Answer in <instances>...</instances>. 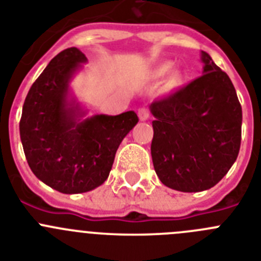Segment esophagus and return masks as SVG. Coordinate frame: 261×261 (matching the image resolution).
Segmentation results:
<instances>
[{"mask_svg": "<svg viewBox=\"0 0 261 261\" xmlns=\"http://www.w3.org/2000/svg\"><path fill=\"white\" fill-rule=\"evenodd\" d=\"M138 117H140L141 121H145V120H147L150 117V112H149L147 108H140V110H138Z\"/></svg>", "mask_w": 261, "mask_h": 261, "instance_id": "34e87169", "label": "esophagus"}]
</instances>
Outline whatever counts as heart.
Instances as JSON below:
<instances>
[{
	"mask_svg": "<svg viewBox=\"0 0 261 261\" xmlns=\"http://www.w3.org/2000/svg\"><path fill=\"white\" fill-rule=\"evenodd\" d=\"M168 69H170V68H168L167 65L159 66V68L155 70V75H163V74H166V73H167V71H168Z\"/></svg>",
	"mask_w": 261,
	"mask_h": 261,
	"instance_id": "1",
	"label": "heart"
}]
</instances>
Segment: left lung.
Segmentation results:
<instances>
[{
    "label": "left lung",
    "mask_w": 261,
    "mask_h": 261,
    "mask_svg": "<svg viewBox=\"0 0 261 261\" xmlns=\"http://www.w3.org/2000/svg\"><path fill=\"white\" fill-rule=\"evenodd\" d=\"M202 75L149 108L151 158L159 180L180 192L216 186L237 161L242 107L231 80L201 50Z\"/></svg>",
    "instance_id": "obj_1"
}]
</instances>
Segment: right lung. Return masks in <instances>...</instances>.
Returning a JSON list of instances; mask_svg holds the SVG:
<instances>
[{"label":"right lung","instance_id":"1","mask_svg":"<svg viewBox=\"0 0 261 261\" xmlns=\"http://www.w3.org/2000/svg\"><path fill=\"white\" fill-rule=\"evenodd\" d=\"M87 61L71 47L53 57L32 84L19 123L20 141L39 180L66 195L84 193L107 180L115 154L138 123L135 111L86 117L70 93V81Z\"/></svg>","mask_w":261,"mask_h":261}]
</instances>
